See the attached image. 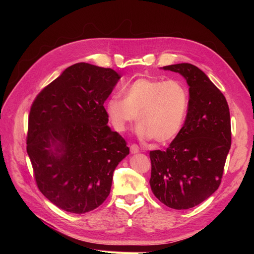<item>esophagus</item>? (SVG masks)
Here are the masks:
<instances>
[{
    "mask_svg": "<svg viewBox=\"0 0 254 254\" xmlns=\"http://www.w3.org/2000/svg\"><path fill=\"white\" fill-rule=\"evenodd\" d=\"M130 151H131L132 153H136V152H139V151H140L139 146H137L136 144H131V145H130Z\"/></svg>",
    "mask_w": 254,
    "mask_h": 254,
    "instance_id": "34e87169",
    "label": "esophagus"
}]
</instances>
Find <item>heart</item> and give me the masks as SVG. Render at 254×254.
Returning a JSON list of instances; mask_svg holds the SVG:
<instances>
[{
    "mask_svg": "<svg viewBox=\"0 0 254 254\" xmlns=\"http://www.w3.org/2000/svg\"><path fill=\"white\" fill-rule=\"evenodd\" d=\"M124 93L125 98L111 96L105 107L117 131H126L137 120L143 139L164 143L180 132L190 104L189 91L181 81L141 77L125 87Z\"/></svg>",
    "mask_w": 254,
    "mask_h": 254,
    "instance_id": "b5f03b06",
    "label": "heart"
}]
</instances>
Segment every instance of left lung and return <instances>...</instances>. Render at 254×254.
Returning a JSON list of instances; mask_svg holds the SVG:
<instances>
[{
    "instance_id": "left-lung-1",
    "label": "left lung",
    "mask_w": 254,
    "mask_h": 254,
    "mask_svg": "<svg viewBox=\"0 0 254 254\" xmlns=\"http://www.w3.org/2000/svg\"><path fill=\"white\" fill-rule=\"evenodd\" d=\"M180 73L190 86V104L180 132L166 150H151L150 188L168 207L187 210L209 198L221 182L231 147L227 99L197 66H163Z\"/></svg>"
}]
</instances>
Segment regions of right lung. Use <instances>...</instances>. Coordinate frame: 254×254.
<instances>
[{
  "label": "right lung",
  "mask_w": 254,
  "mask_h": 254,
  "mask_svg": "<svg viewBox=\"0 0 254 254\" xmlns=\"http://www.w3.org/2000/svg\"><path fill=\"white\" fill-rule=\"evenodd\" d=\"M120 78L112 68L76 64L30 107L26 150L36 184L61 210L83 214L101 205L129 153L124 137L107 125L104 107Z\"/></svg>",
  "instance_id": "add662e5"
}]
</instances>
